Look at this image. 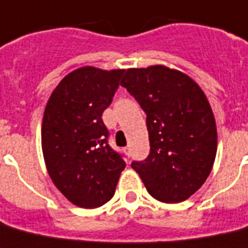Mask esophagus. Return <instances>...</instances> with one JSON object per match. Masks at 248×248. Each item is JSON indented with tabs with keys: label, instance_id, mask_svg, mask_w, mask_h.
Returning <instances> with one entry per match:
<instances>
[{
	"label": "esophagus",
	"instance_id": "1",
	"mask_svg": "<svg viewBox=\"0 0 248 248\" xmlns=\"http://www.w3.org/2000/svg\"><path fill=\"white\" fill-rule=\"evenodd\" d=\"M124 152H125L126 155L129 156L130 155V148H129V146H126L125 148H124Z\"/></svg>",
	"mask_w": 248,
	"mask_h": 248
}]
</instances>
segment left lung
I'll return each instance as SVG.
<instances>
[{
    "label": "left lung",
    "mask_w": 248,
    "mask_h": 248,
    "mask_svg": "<svg viewBox=\"0 0 248 248\" xmlns=\"http://www.w3.org/2000/svg\"><path fill=\"white\" fill-rule=\"evenodd\" d=\"M147 118L150 155L132 168L154 199L178 203L199 191L217 148L215 118L200 86L164 65L128 69L120 83Z\"/></svg>",
    "instance_id": "left-lung-1"
}]
</instances>
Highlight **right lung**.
<instances>
[{
  "mask_svg": "<svg viewBox=\"0 0 248 248\" xmlns=\"http://www.w3.org/2000/svg\"><path fill=\"white\" fill-rule=\"evenodd\" d=\"M123 73L93 66L77 69L59 83L46 105V168L57 189L83 209L110 201L125 168L122 155L108 146V130L102 122Z\"/></svg>",
  "mask_w": 248,
  "mask_h": 248,
  "instance_id": "add662e5",
  "label": "right lung"
}]
</instances>
